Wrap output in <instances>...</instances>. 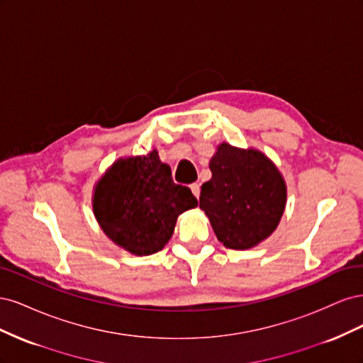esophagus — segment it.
<instances>
[{
	"instance_id": "1",
	"label": "esophagus",
	"mask_w": 363,
	"mask_h": 363,
	"mask_svg": "<svg viewBox=\"0 0 363 363\" xmlns=\"http://www.w3.org/2000/svg\"><path fill=\"white\" fill-rule=\"evenodd\" d=\"M191 191L196 196V200H199L200 199V184L199 183H192L191 184Z\"/></svg>"
}]
</instances>
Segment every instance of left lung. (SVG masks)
<instances>
[{"label":"left lung","mask_w":363,"mask_h":363,"mask_svg":"<svg viewBox=\"0 0 363 363\" xmlns=\"http://www.w3.org/2000/svg\"><path fill=\"white\" fill-rule=\"evenodd\" d=\"M212 179L203 183L200 208L219 242L250 250L269 238L286 207V182L269 157L256 148L223 142L208 163Z\"/></svg>","instance_id":"obj_1"}]
</instances>
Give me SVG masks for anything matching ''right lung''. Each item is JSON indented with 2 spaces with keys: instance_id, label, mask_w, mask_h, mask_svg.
I'll return each instance as SVG.
<instances>
[{
  "instance_id": "right-lung-1",
  "label": "right lung",
  "mask_w": 363,
  "mask_h": 363,
  "mask_svg": "<svg viewBox=\"0 0 363 363\" xmlns=\"http://www.w3.org/2000/svg\"><path fill=\"white\" fill-rule=\"evenodd\" d=\"M199 204L175 184L157 150L119 157L94 186L92 208L104 235L135 256H150L169 242L179 215Z\"/></svg>"
}]
</instances>
